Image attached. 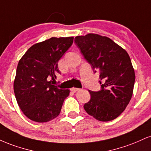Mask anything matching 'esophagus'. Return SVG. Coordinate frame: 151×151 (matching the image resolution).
Here are the masks:
<instances>
[{"mask_svg":"<svg viewBox=\"0 0 151 151\" xmlns=\"http://www.w3.org/2000/svg\"><path fill=\"white\" fill-rule=\"evenodd\" d=\"M80 90V89H79V88H75V87H73L71 89V91H72V92H77V91H79Z\"/></svg>","mask_w":151,"mask_h":151,"instance_id":"obj_1","label":"esophagus"}]
</instances>
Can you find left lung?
Returning <instances> with one entry per match:
<instances>
[{"instance_id":"8db88e82","label":"left lung","mask_w":151,"mask_h":151,"mask_svg":"<svg viewBox=\"0 0 151 151\" xmlns=\"http://www.w3.org/2000/svg\"><path fill=\"white\" fill-rule=\"evenodd\" d=\"M74 42L102 80L101 91H89L91 99L84 105V110L100 121L116 119L133 95L136 76L129 54L111 39L98 34L77 36Z\"/></svg>"}]
</instances>
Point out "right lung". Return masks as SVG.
Returning <instances> with one entry per match:
<instances>
[{"instance_id": "add662e5", "label": "right lung", "mask_w": 151, "mask_h": 151, "mask_svg": "<svg viewBox=\"0 0 151 151\" xmlns=\"http://www.w3.org/2000/svg\"><path fill=\"white\" fill-rule=\"evenodd\" d=\"M73 41V37H51L31 46L19 60L13 89L19 107L30 120L47 122L61 111L70 91L53 81L60 73L58 61Z\"/></svg>"}]
</instances>
